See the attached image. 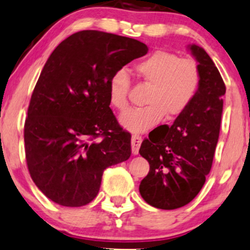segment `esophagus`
I'll return each mask as SVG.
<instances>
[{
	"mask_svg": "<svg viewBox=\"0 0 250 250\" xmlns=\"http://www.w3.org/2000/svg\"><path fill=\"white\" fill-rule=\"evenodd\" d=\"M142 137L138 135H134L131 137V150L132 154H138V150H140V146L142 144Z\"/></svg>",
	"mask_w": 250,
	"mask_h": 250,
	"instance_id": "esophagus-1",
	"label": "esophagus"
}]
</instances>
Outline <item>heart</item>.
Wrapping results in <instances>:
<instances>
[{
	"mask_svg": "<svg viewBox=\"0 0 250 250\" xmlns=\"http://www.w3.org/2000/svg\"><path fill=\"white\" fill-rule=\"evenodd\" d=\"M138 78L150 85L141 108H132L120 116L125 129L141 134L166 119H175L186 112L195 99L201 84V72L191 59H180L166 50H156L135 64ZM130 81L125 69H119L108 82V100L114 108L123 110L128 106Z\"/></svg>",
	"mask_w": 250,
	"mask_h": 250,
	"instance_id": "b5f03b06",
	"label": "heart"
}]
</instances>
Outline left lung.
Here are the masks:
<instances>
[{
  "label": "left lung",
  "mask_w": 250,
  "mask_h": 250,
  "mask_svg": "<svg viewBox=\"0 0 250 250\" xmlns=\"http://www.w3.org/2000/svg\"><path fill=\"white\" fill-rule=\"evenodd\" d=\"M198 62L201 84L186 112L164 134L152 131L140 153L150 164L140 192L147 204L163 210L185 207L200 192L212 166L219 137L226 86L208 53L189 46Z\"/></svg>",
  "instance_id": "obj_1"
}]
</instances>
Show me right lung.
Listing matches in <instances>:
<instances>
[{
  "instance_id": "add662e5",
  "label": "right lung",
  "mask_w": 250,
  "mask_h": 250,
  "mask_svg": "<svg viewBox=\"0 0 250 250\" xmlns=\"http://www.w3.org/2000/svg\"><path fill=\"white\" fill-rule=\"evenodd\" d=\"M146 53L141 41L94 30L71 34L53 50L24 125L28 172L50 201L88 204L99 192L104 170L129 159L131 135L110 109L108 82Z\"/></svg>"
}]
</instances>
